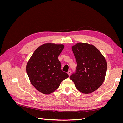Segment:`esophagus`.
<instances>
[{
	"label": "esophagus",
	"instance_id": "34e87169",
	"mask_svg": "<svg viewBox=\"0 0 123 123\" xmlns=\"http://www.w3.org/2000/svg\"><path fill=\"white\" fill-rule=\"evenodd\" d=\"M67 73L68 74V75H69V76H70V75H71V71H70V70L68 71L67 72Z\"/></svg>",
	"mask_w": 123,
	"mask_h": 123
}]
</instances>
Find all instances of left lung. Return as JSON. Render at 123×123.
Listing matches in <instances>:
<instances>
[{
  "label": "left lung",
  "instance_id": "1",
  "mask_svg": "<svg viewBox=\"0 0 123 123\" xmlns=\"http://www.w3.org/2000/svg\"><path fill=\"white\" fill-rule=\"evenodd\" d=\"M77 62L76 72L70 79L78 90L84 94L91 93L102 85L105 79L107 62L95 46L79 43L72 47Z\"/></svg>",
  "mask_w": 123,
  "mask_h": 123
}]
</instances>
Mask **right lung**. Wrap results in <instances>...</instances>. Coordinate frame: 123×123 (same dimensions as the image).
Masks as SVG:
<instances>
[{
    "instance_id": "1",
    "label": "right lung",
    "mask_w": 123,
    "mask_h": 123,
    "mask_svg": "<svg viewBox=\"0 0 123 123\" xmlns=\"http://www.w3.org/2000/svg\"><path fill=\"white\" fill-rule=\"evenodd\" d=\"M63 44L48 43L35 50L26 67L32 85L38 91L49 94L59 87L62 81L69 77L62 71L58 57L64 49Z\"/></svg>"
}]
</instances>
